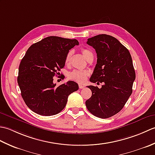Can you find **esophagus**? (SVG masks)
I'll list each match as a JSON object with an SVG mask.
<instances>
[{
	"label": "esophagus",
	"mask_w": 155,
	"mask_h": 155,
	"mask_svg": "<svg viewBox=\"0 0 155 155\" xmlns=\"http://www.w3.org/2000/svg\"><path fill=\"white\" fill-rule=\"evenodd\" d=\"M78 87H79V88H81V89H82V88H84V86L83 84H79V85H78Z\"/></svg>",
	"instance_id": "34e87169"
}]
</instances>
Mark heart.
I'll return each instance as SVG.
<instances>
[{
	"instance_id": "1",
	"label": "heart",
	"mask_w": 155,
	"mask_h": 155,
	"mask_svg": "<svg viewBox=\"0 0 155 155\" xmlns=\"http://www.w3.org/2000/svg\"><path fill=\"white\" fill-rule=\"evenodd\" d=\"M82 52H83V54L84 55V57L87 59V60H88L91 56L93 55V52L87 48L82 49ZM72 55V51H68L65 57L66 64L70 63V62L71 61ZM88 75V72L86 71L74 70L68 74V78L72 81L78 82V83H83V82L86 81Z\"/></svg>"
}]
</instances>
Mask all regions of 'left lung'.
I'll list each match as a JSON object with an SVG mask.
<instances>
[{
    "label": "left lung",
    "instance_id": "obj_1",
    "mask_svg": "<svg viewBox=\"0 0 155 155\" xmlns=\"http://www.w3.org/2000/svg\"><path fill=\"white\" fill-rule=\"evenodd\" d=\"M87 43L95 49L97 54L90 81L103 85L101 88L88 86L92 96L85 104L95 117L109 118L121 110L132 94L136 77L132 57L128 49L110 35L94 36L88 38Z\"/></svg>",
    "mask_w": 155,
    "mask_h": 155
}]
</instances>
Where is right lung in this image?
Returning <instances> with one entry per match:
<instances>
[{"mask_svg":"<svg viewBox=\"0 0 155 155\" xmlns=\"http://www.w3.org/2000/svg\"><path fill=\"white\" fill-rule=\"evenodd\" d=\"M78 44L76 39L51 36L32 45L26 52L19 65L17 81L25 103L35 113H59L68 95L78 89L74 81L59 86L53 83V77L64 67L68 52Z\"/></svg>","mask_w":155,"mask_h":155,"instance_id":"obj_1","label":"right lung"}]
</instances>
